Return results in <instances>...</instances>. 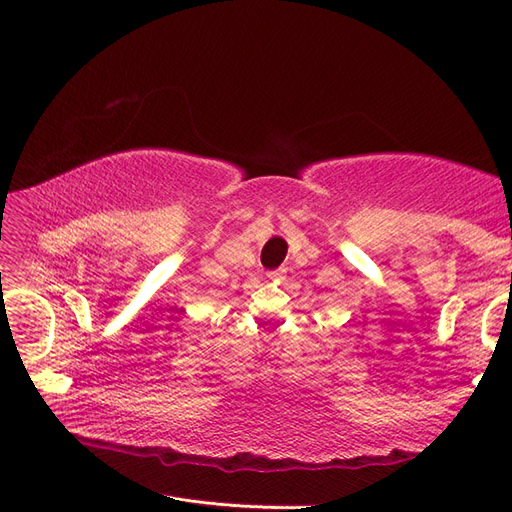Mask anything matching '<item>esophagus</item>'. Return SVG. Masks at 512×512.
<instances>
[{"label": "esophagus", "mask_w": 512, "mask_h": 512, "mask_svg": "<svg viewBox=\"0 0 512 512\" xmlns=\"http://www.w3.org/2000/svg\"><path fill=\"white\" fill-rule=\"evenodd\" d=\"M269 277H271V280H280V277H282V271H273V273H269Z\"/></svg>", "instance_id": "obj_1"}]
</instances>
